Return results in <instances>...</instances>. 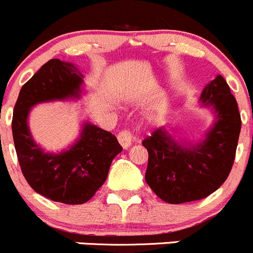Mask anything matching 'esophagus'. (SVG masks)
Returning a JSON list of instances; mask_svg holds the SVG:
<instances>
[{
  "label": "esophagus",
  "instance_id": "34e87169",
  "mask_svg": "<svg viewBox=\"0 0 253 253\" xmlns=\"http://www.w3.org/2000/svg\"><path fill=\"white\" fill-rule=\"evenodd\" d=\"M117 138H119V142L121 143V146L125 148V150L131 146L132 140H133V138H132L131 132L126 131V129H124V131L120 132L119 136H117Z\"/></svg>",
  "mask_w": 253,
  "mask_h": 253
}]
</instances>
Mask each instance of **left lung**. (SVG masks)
Listing matches in <instances>:
<instances>
[{"mask_svg":"<svg viewBox=\"0 0 253 253\" xmlns=\"http://www.w3.org/2000/svg\"><path fill=\"white\" fill-rule=\"evenodd\" d=\"M200 100L214 112V124L205 140L195 145L178 142L167 127H160L142 141L148 151L146 182L172 205L197 201L213 193L227 180L235 161L241 115L226 80L216 76Z\"/></svg>","mask_w":253,"mask_h":253,"instance_id":"1","label":"left lung"}]
</instances>
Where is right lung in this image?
<instances>
[{"label":"right lung","mask_w":253,"mask_h":253,"mask_svg":"<svg viewBox=\"0 0 253 253\" xmlns=\"http://www.w3.org/2000/svg\"><path fill=\"white\" fill-rule=\"evenodd\" d=\"M82 84L84 75L72 63L52 58L23 84L13 110V142L26 181L40 195L66 205L93 197L121 145L111 132L84 122L76 143L60 153H47L31 136L27 119L37 103L79 98Z\"/></svg>","instance_id":"obj_1"}]
</instances>
